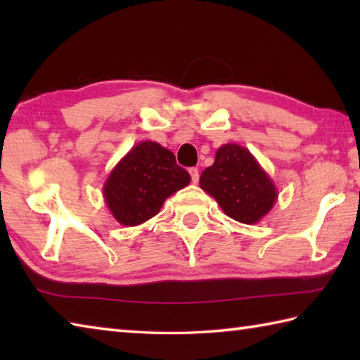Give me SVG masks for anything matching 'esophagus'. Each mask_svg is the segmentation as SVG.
<instances>
[{
	"label": "esophagus",
	"mask_w": 360,
	"mask_h": 360,
	"mask_svg": "<svg viewBox=\"0 0 360 360\" xmlns=\"http://www.w3.org/2000/svg\"><path fill=\"white\" fill-rule=\"evenodd\" d=\"M188 173H191V178L193 184H197L198 179H200V173H198V168H188Z\"/></svg>",
	"instance_id": "1"
}]
</instances>
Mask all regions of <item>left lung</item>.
<instances>
[{
	"instance_id": "1",
	"label": "left lung",
	"mask_w": 360,
	"mask_h": 360,
	"mask_svg": "<svg viewBox=\"0 0 360 360\" xmlns=\"http://www.w3.org/2000/svg\"><path fill=\"white\" fill-rule=\"evenodd\" d=\"M200 187L211 195L229 217L241 224H257L278 200L273 179L249 149L222 144L214 163L200 176Z\"/></svg>"
}]
</instances>
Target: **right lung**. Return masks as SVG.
<instances>
[{"label": "right lung", "instance_id": "right-lung-1", "mask_svg": "<svg viewBox=\"0 0 360 360\" xmlns=\"http://www.w3.org/2000/svg\"><path fill=\"white\" fill-rule=\"evenodd\" d=\"M188 182L191 174L176 163L172 150L155 141H141L109 173L103 197L115 221L135 227L154 217L169 195Z\"/></svg>", "mask_w": 360, "mask_h": 360}]
</instances>
